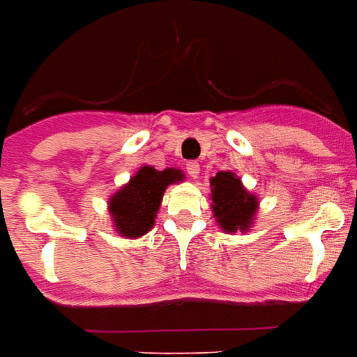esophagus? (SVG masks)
<instances>
[{
    "mask_svg": "<svg viewBox=\"0 0 357 357\" xmlns=\"http://www.w3.org/2000/svg\"><path fill=\"white\" fill-rule=\"evenodd\" d=\"M186 171H188V175L195 178V176L199 175V171H201V165H199V162H195V160L188 162V164H186Z\"/></svg>",
    "mask_w": 357,
    "mask_h": 357,
    "instance_id": "obj_1",
    "label": "esophagus"
}]
</instances>
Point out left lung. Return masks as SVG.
Returning a JSON list of instances; mask_svg holds the SVG:
<instances>
[{
  "label": "left lung",
  "mask_w": 357,
  "mask_h": 357,
  "mask_svg": "<svg viewBox=\"0 0 357 357\" xmlns=\"http://www.w3.org/2000/svg\"><path fill=\"white\" fill-rule=\"evenodd\" d=\"M210 186H212V208L219 227L225 232L247 230L258 208V199L250 195L241 181L230 171H219L210 181Z\"/></svg>",
  "instance_id": "1"
}]
</instances>
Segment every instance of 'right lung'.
Masks as SVG:
<instances>
[{"instance_id":"right-lung-1","label":"right lung","mask_w":357,"mask_h":357,"mask_svg":"<svg viewBox=\"0 0 357 357\" xmlns=\"http://www.w3.org/2000/svg\"><path fill=\"white\" fill-rule=\"evenodd\" d=\"M184 175L178 169L156 171L151 165H144L125 188H121L110 199V213L118 232L125 238H139L149 232L165 188Z\"/></svg>"}]
</instances>
